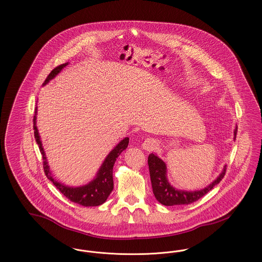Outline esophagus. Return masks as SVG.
I'll use <instances>...</instances> for the list:
<instances>
[{"label":"esophagus","instance_id":"1","mask_svg":"<svg viewBox=\"0 0 262 262\" xmlns=\"http://www.w3.org/2000/svg\"><path fill=\"white\" fill-rule=\"evenodd\" d=\"M157 145V142L155 139L153 138H146L144 140V142L142 143V148L146 151H152V150L155 149Z\"/></svg>","mask_w":262,"mask_h":262}]
</instances>
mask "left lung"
<instances>
[{
    "label": "left lung",
    "instance_id": "1",
    "mask_svg": "<svg viewBox=\"0 0 262 262\" xmlns=\"http://www.w3.org/2000/svg\"><path fill=\"white\" fill-rule=\"evenodd\" d=\"M237 126L234 129V139H236ZM150 179L153 193L155 199L163 205L173 206V205H187L205 195L213 187L218 185L226 173V165L219 176L209 184L207 187L196 190H184L178 189L173 187L167 178V166L157 154L151 153L148 156Z\"/></svg>",
    "mask_w": 262,
    "mask_h": 262
}]
</instances>
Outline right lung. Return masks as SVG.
Listing matches in <instances>:
<instances>
[{"mask_svg": "<svg viewBox=\"0 0 262 262\" xmlns=\"http://www.w3.org/2000/svg\"><path fill=\"white\" fill-rule=\"evenodd\" d=\"M68 64H69V62H66V63H62L61 66L55 68L47 76V78L45 79L43 85H46L56 75L60 74L62 72V69L64 67H67ZM36 115H37V107L35 109V115H34V119H33L34 137L36 139L40 152L43 156L44 172H45L46 177L48 178V180H50L51 182L54 184V186L57 187L67 199H69L75 203L80 204L82 206H86V207L88 206H98V205L103 204L107 200L114 188V181H113L114 164L116 162V159L119 157V155L124 150L126 149V147L128 145L129 138L125 137L111 150V152L105 158L104 162L102 163V165L100 166L99 170L97 171V173L92 181H90L86 185H83V186L69 187V186H66L62 183L58 182L52 176L50 167L47 162L46 154H45V151L42 146V142H41L40 136L38 133L37 126H36Z\"/></svg>", "mask_w": 262, "mask_h": 262, "instance_id": "right-lung-1", "label": "right lung"}]
</instances>
